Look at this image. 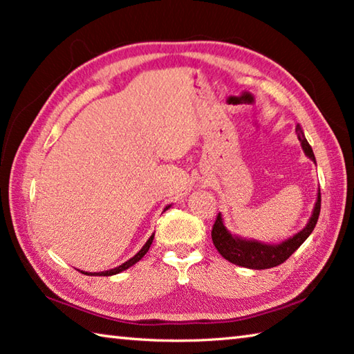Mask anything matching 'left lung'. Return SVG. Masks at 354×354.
<instances>
[{"mask_svg":"<svg viewBox=\"0 0 354 354\" xmlns=\"http://www.w3.org/2000/svg\"><path fill=\"white\" fill-rule=\"evenodd\" d=\"M295 133L304 154L308 156L310 160L315 162V156L313 148H310L309 142L304 137V133L299 124H297ZM320 190L317 194V201L313 209V215L309 217V221L301 231H298L297 234L286 239V241L279 243H263L259 241H253V239H243L241 236L231 234L225 226L223 217L221 214L217 215V220L212 226V242L217 248L218 253L225 257L226 261L236 266H241L245 268H253V270H266V268L277 267L279 263L289 259V257L295 253V251L301 247V243L306 241L310 236V232L314 231L320 215Z\"/></svg>","mask_w":354,"mask_h":354,"instance_id":"1","label":"left lung"}]
</instances>
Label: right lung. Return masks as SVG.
Masks as SVG:
<instances>
[{
	"label": "right lung",
	"instance_id": "1",
	"mask_svg": "<svg viewBox=\"0 0 354 354\" xmlns=\"http://www.w3.org/2000/svg\"><path fill=\"white\" fill-rule=\"evenodd\" d=\"M170 206H171V205L167 206V207L164 209V212H165L167 209H169ZM153 239H154V234H151V237L148 239L147 243L143 245V247H142V250L139 251V253H137L136 256L131 257L129 261L123 262L122 266H118V267H115V268H111V270H104V272H81V273H84V274H88V277H112V274H117V273H120V272L128 270V268H129L131 266H134L136 262H139V261L142 259V257L147 254V251L149 250V247H151V243H153Z\"/></svg>",
	"mask_w": 354,
	"mask_h": 354
}]
</instances>
